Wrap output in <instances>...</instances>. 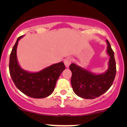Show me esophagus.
Instances as JSON below:
<instances>
[{"label": "esophagus", "instance_id": "34e87169", "mask_svg": "<svg viewBox=\"0 0 127 127\" xmlns=\"http://www.w3.org/2000/svg\"><path fill=\"white\" fill-rule=\"evenodd\" d=\"M71 62H72V60L70 58H66L64 60V63L65 66H66V67H69V65L71 64Z\"/></svg>", "mask_w": 127, "mask_h": 127}]
</instances>
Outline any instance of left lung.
<instances>
[{"mask_svg":"<svg viewBox=\"0 0 127 127\" xmlns=\"http://www.w3.org/2000/svg\"><path fill=\"white\" fill-rule=\"evenodd\" d=\"M107 43V52L110 56L108 70L104 74L96 75L81 68L74 63L69 69L72 72L71 85L74 93L85 99H95L107 92L112 86L116 74V63L114 53L109 42Z\"/></svg>","mask_w":127,"mask_h":127,"instance_id":"left-lung-1","label":"left lung"}]
</instances>
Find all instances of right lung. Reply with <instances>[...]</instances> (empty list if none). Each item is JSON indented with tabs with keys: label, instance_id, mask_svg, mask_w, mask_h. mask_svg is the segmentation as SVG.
I'll return each mask as SVG.
<instances>
[{
	"label": "right lung",
	"instance_id": "obj_1",
	"mask_svg": "<svg viewBox=\"0 0 127 127\" xmlns=\"http://www.w3.org/2000/svg\"><path fill=\"white\" fill-rule=\"evenodd\" d=\"M18 38L10 56L9 71L15 86L26 95L34 98H43L50 95L54 91L60 74L65 69L63 62L52 65L38 72H28L19 66L16 58Z\"/></svg>",
	"mask_w": 127,
	"mask_h": 127
}]
</instances>
